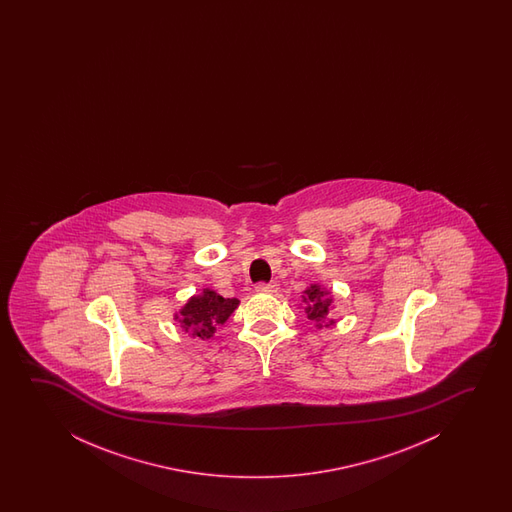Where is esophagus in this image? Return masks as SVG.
I'll return each mask as SVG.
<instances>
[{
	"mask_svg": "<svg viewBox=\"0 0 512 512\" xmlns=\"http://www.w3.org/2000/svg\"><path fill=\"white\" fill-rule=\"evenodd\" d=\"M255 290L260 292V294H274L278 290V285L276 283H259Z\"/></svg>",
	"mask_w": 512,
	"mask_h": 512,
	"instance_id": "obj_1",
	"label": "esophagus"
}]
</instances>
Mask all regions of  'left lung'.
Wrapping results in <instances>:
<instances>
[{
	"label": "left lung",
	"instance_id": "left-lung-1",
	"mask_svg": "<svg viewBox=\"0 0 512 512\" xmlns=\"http://www.w3.org/2000/svg\"><path fill=\"white\" fill-rule=\"evenodd\" d=\"M302 304L309 320L315 323L316 329L330 327L336 320L330 318V313L334 309V295L327 288H323L320 283H311L304 292H302Z\"/></svg>",
	"mask_w": 512,
	"mask_h": 512
}]
</instances>
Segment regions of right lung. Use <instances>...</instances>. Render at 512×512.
I'll list each match as a JSON object with an SVG mask.
<instances>
[{
	"label": "right lung",
	"instance_id": "obj_1",
	"mask_svg": "<svg viewBox=\"0 0 512 512\" xmlns=\"http://www.w3.org/2000/svg\"><path fill=\"white\" fill-rule=\"evenodd\" d=\"M238 299H225L211 288H203L201 294L192 295L189 301L173 315L190 337L210 339L218 327H222L238 308Z\"/></svg>",
	"mask_w": 512,
	"mask_h": 512
}]
</instances>
